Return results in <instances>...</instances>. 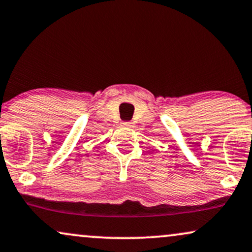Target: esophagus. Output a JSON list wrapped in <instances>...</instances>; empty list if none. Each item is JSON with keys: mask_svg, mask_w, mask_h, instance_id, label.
I'll list each match as a JSON object with an SVG mask.
<instances>
[{"mask_svg": "<svg viewBox=\"0 0 252 252\" xmlns=\"http://www.w3.org/2000/svg\"><path fill=\"white\" fill-rule=\"evenodd\" d=\"M123 126H126V128H131L132 126V123L131 122H123L122 123Z\"/></svg>", "mask_w": 252, "mask_h": 252, "instance_id": "obj_1", "label": "esophagus"}]
</instances>
